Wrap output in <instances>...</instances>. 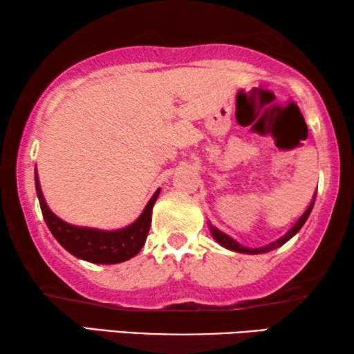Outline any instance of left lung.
Masks as SVG:
<instances>
[{
    "label": "left lung",
    "instance_id": "obj_1",
    "mask_svg": "<svg viewBox=\"0 0 354 354\" xmlns=\"http://www.w3.org/2000/svg\"><path fill=\"white\" fill-rule=\"evenodd\" d=\"M314 201H316V195L313 196V200L308 205L306 211H304L303 214L299 216L297 221H295V224L290 227V229L285 232L282 236H279L277 240L270 241V243H268V245L259 246V248H248V246H243L241 243H239V241H236V240L232 239L230 235L224 234V232L219 230V229H217V227H214L209 222L211 235H212V239H214L221 246H224V248L230 250V251H236V253H243V254H263V253H269V251H272L275 248H279V246H282V245L287 243V241L292 239V236H295L299 230H301V227L304 225V222L308 221L309 214H311V211H313V207H314Z\"/></svg>",
    "mask_w": 354,
    "mask_h": 354
}]
</instances>
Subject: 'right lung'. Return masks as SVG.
I'll use <instances>...</instances> for the list:
<instances>
[{"mask_svg": "<svg viewBox=\"0 0 354 354\" xmlns=\"http://www.w3.org/2000/svg\"><path fill=\"white\" fill-rule=\"evenodd\" d=\"M35 188L37 196L40 201L41 214L45 219L48 229L53 236L57 240L62 248L74 254L75 258L88 261L93 264H118L129 261L140 253L147 241L149 225H151V212L156 203L159 192L158 188L147 203L142 214L132 224L118 230H101L93 227L74 225L57 217L50 207H48L45 196H43L38 174L35 171Z\"/></svg>", "mask_w": 354, "mask_h": 354, "instance_id": "obj_1", "label": "right lung"}]
</instances>
